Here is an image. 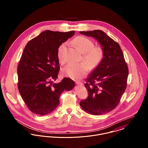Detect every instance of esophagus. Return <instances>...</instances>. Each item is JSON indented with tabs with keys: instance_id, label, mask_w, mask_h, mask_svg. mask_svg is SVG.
Returning <instances> with one entry per match:
<instances>
[{
	"instance_id": "34e87169",
	"label": "esophagus",
	"mask_w": 148,
	"mask_h": 148,
	"mask_svg": "<svg viewBox=\"0 0 148 148\" xmlns=\"http://www.w3.org/2000/svg\"><path fill=\"white\" fill-rule=\"evenodd\" d=\"M76 84L77 85H83V83L82 82H76Z\"/></svg>"
}]
</instances>
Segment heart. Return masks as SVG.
Returning a JSON list of instances; mask_svg holds the SVG:
<instances>
[{
  "label": "heart",
  "instance_id": "b5f03b06",
  "mask_svg": "<svg viewBox=\"0 0 148 148\" xmlns=\"http://www.w3.org/2000/svg\"><path fill=\"white\" fill-rule=\"evenodd\" d=\"M73 43L83 53V63L68 64L62 69V73L64 76L69 77L73 80H80L86 74L88 68L93 69L97 67L102 61L104 57V52L101 48L94 47L93 42L88 38L78 36L76 38ZM65 42L62 43L58 50V57L60 63L65 62Z\"/></svg>",
  "mask_w": 148,
  "mask_h": 148
}]
</instances>
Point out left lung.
<instances>
[{
  "label": "left lung",
  "instance_id": "8db88e82",
  "mask_svg": "<svg viewBox=\"0 0 148 148\" xmlns=\"http://www.w3.org/2000/svg\"><path fill=\"white\" fill-rule=\"evenodd\" d=\"M92 36L102 46L104 57L86 79L88 97L80 105L85 112L95 115L106 114L118 106L127 85L128 68L120 45L101 30L80 31Z\"/></svg>",
  "mask_w": 148,
  "mask_h": 148
}]
</instances>
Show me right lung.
<instances>
[{"mask_svg":"<svg viewBox=\"0 0 148 148\" xmlns=\"http://www.w3.org/2000/svg\"><path fill=\"white\" fill-rule=\"evenodd\" d=\"M75 33L46 30L25 45L17 69L18 86L24 102L32 113H51L59 105L62 92L75 86L74 81L67 77L59 83H53L60 69L58 48Z\"/></svg>","mask_w":148,"mask_h":148,"instance_id":"obj_1","label":"right lung"}]
</instances>
